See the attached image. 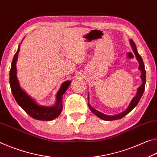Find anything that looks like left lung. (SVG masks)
I'll use <instances>...</instances> for the list:
<instances>
[{
  "label": "left lung",
  "mask_w": 157,
  "mask_h": 157,
  "mask_svg": "<svg viewBox=\"0 0 157 157\" xmlns=\"http://www.w3.org/2000/svg\"><path fill=\"white\" fill-rule=\"evenodd\" d=\"M129 42H130L131 47H132V50L133 51V52H134V54L136 56V60H138V63H139V67H138V69H139V70L141 71L140 78H141V80H142V84H141L140 86H139L138 88L136 94V96L133 97L132 101H131L129 106L127 107V109H126L124 111L120 113V114H117L115 115H108L106 114H104L103 113L99 112L97 110L94 109V108H92L88 102L89 109H90L91 111L96 116L99 117L100 119L106 120V121H111V120L121 119V118H122L123 117H124L126 115L129 113L130 111H132V110L133 109V108H135L137 106V104H138V102H139L141 97H142V95H143L144 90H145V82H146L145 65H144L142 57H141V56L139 55V53H138L137 48H136V47L134 42H133L132 40H130ZM88 98H89V97H88Z\"/></svg>",
  "instance_id": "left-lung-1"
}]
</instances>
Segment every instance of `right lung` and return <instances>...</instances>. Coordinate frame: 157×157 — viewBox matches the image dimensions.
<instances>
[{
	"label": "right lung",
	"mask_w": 157,
	"mask_h": 157,
	"mask_svg": "<svg viewBox=\"0 0 157 157\" xmlns=\"http://www.w3.org/2000/svg\"><path fill=\"white\" fill-rule=\"evenodd\" d=\"M20 50V44L18 50L12 62L11 69L10 71V84L12 94L17 104L25 110L30 117L37 120L42 121H51L57 117L63 110V97L68 87L71 83V81H67L62 83L60 90L56 94V102L52 106H46L39 105L30 97L24 90L21 88L17 76V61L18 54Z\"/></svg>",
	"instance_id": "obj_1"
}]
</instances>
